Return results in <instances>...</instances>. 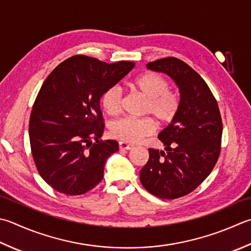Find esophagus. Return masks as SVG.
<instances>
[{"mask_svg":"<svg viewBox=\"0 0 251 251\" xmlns=\"http://www.w3.org/2000/svg\"><path fill=\"white\" fill-rule=\"evenodd\" d=\"M119 146H120L121 150H130V149L134 148V146L130 145V144H127V142H124V141H120Z\"/></svg>","mask_w":251,"mask_h":251,"instance_id":"34e87169","label":"esophagus"}]
</instances>
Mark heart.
Instances as JSON below:
<instances>
[{
    "mask_svg": "<svg viewBox=\"0 0 251 251\" xmlns=\"http://www.w3.org/2000/svg\"><path fill=\"white\" fill-rule=\"evenodd\" d=\"M132 87L146 99L142 114L151 116L161 126L170 124L177 116L181 105L180 93L171 89L170 81L165 77L155 73H147L137 77ZM101 102L107 114L119 115L124 103L121 88L119 86L107 88L103 92ZM151 118L124 117L114 121L110 126V134L119 140L137 144L154 132L155 123Z\"/></svg>",
    "mask_w": 251,
    "mask_h": 251,
    "instance_id": "obj_1",
    "label": "heart"
}]
</instances>
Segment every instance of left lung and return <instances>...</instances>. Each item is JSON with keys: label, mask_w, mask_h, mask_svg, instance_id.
<instances>
[{"label": "left lung", "mask_w": 251, "mask_h": 251, "mask_svg": "<svg viewBox=\"0 0 251 251\" xmlns=\"http://www.w3.org/2000/svg\"><path fill=\"white\" fill-rule=\"evenodd\" d=\"M168 74L178 86L181 105L177 116L159 134L165 151L149 149L140 181L150 194L176 199L194 191L217 164L222 142V117L218 102L202 77L173 56L147 64Z\"/></svg>", "instance_id": "obj_1"}]
</instances>
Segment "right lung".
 I'll use <instances>...</instances> for the list:
<instances>
[{
	"mask_svg": "<svg viewBox=\"0 0 251 251\" xmlns=\"http://www.w3.org/2000/svg\"><path fill=\"white\" fill-rule=\"evenodd\" d=\"M134 66L74 55L44 80L31 110L29 139L39 174L58 193L83 195L102 180L105 161L119 144L100 139V98Z\"/></svg>",
	"mask_w": 251,
	"mask_h": 251,
	"instance_id": "right-lung-1",
	"label": "right lung"
}]
</instances>
